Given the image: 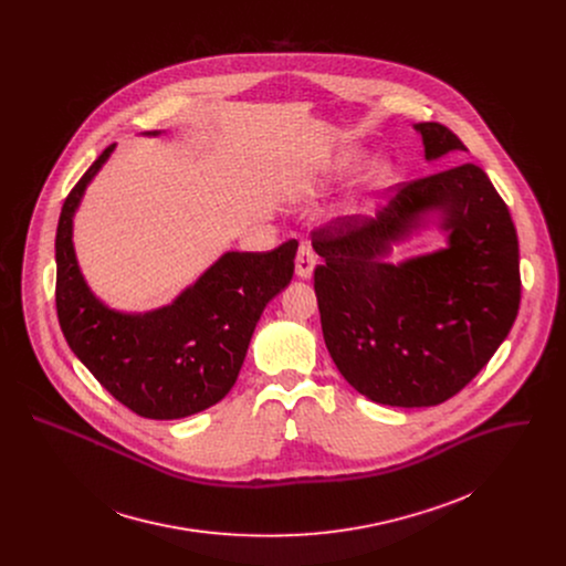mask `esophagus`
<instances>
[{
    "label": "esophagus",
    "mask_w": 566,
    "mask_h": 566,
    "mask_svg": "<svg viewBox=\"0 0 566 566\" xmlns=\"http://www.w3.org/2000/svg\"><path fill=\"white\" fill-rule=\"evenodd\" d=\"M316 263H318V256H316L312 243H301L298 254H296V276L305 279V281L312 279Z\"/></svg>",
    "instance_id": "esophagus-1"
}]
</instances>
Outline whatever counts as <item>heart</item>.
Returning <instances> with one entry per match:
<instances>
[{"label":"heart","instance_id":"heart-1","mask_svg":"<svg viewBox=\"0 0 566 566\" xmlns=\"http://www.w3.org/2000/svg\"><path fill=\"white\" fill-rule=\"evenodd\" d=\"M353 163H355L353 155H337V157H333V159L318 163V165L307 174V185H310V187H318V185H324V182H333V180L342 178V176L353 167ZM390 178H392V167H390V163L384 161V159H375V161L368 163V165L361 169V174H359V178H357V182H355V189H353L350 198L346 200L344 211H346L348 216H361V213L368 209L370 198H373L377 191H381L384 187H388Z\"/></svg>","mask_w":566,"mask_h":566}]
</instances>
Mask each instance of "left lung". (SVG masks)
<instances>
[{
  "label": "left lung",
  "instance_id": "obj_1",
  "mask_svg": "<svg viewBox=\"0 0 566 566\" xmlns=\"http://www.w3.org/2000/svg\"><path fill=\"white\" fill-rule=\"evenodd\" d=\"M424 159L467 146L442 124H413ZM392 191V189H390ZM429 221L440 251L389 261L397 242ZM324 344L366 399L431 407L484 368L518 314V240L484 169L464 163L401 187L375 220H335L312 235Z\"/></svg>",
  "mask_w": 566,
  "mask_h": 566
}]
</instances>
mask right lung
Here are the masks:
<instances>
[{
	"instance_id": "obj_1",
	"label": "right lung",
	"mask_w": 566,
	"mask_h": 566,
	"mask_svg": "<svg viewBox=\"0 0 566 566\" xmlns=\"http://www.w3.org/2000/svg\"><path fill=\"white\" fill-rule=\"evenodd\" d=\"M150 137L159 130L146 133ZM108 146L67 196L56 229V312L88 373L144 418L174 420L222 401L238 381L265 305L292 281L298 242L270 252H224L169 305L126 314L102 303L82 276L74 216Z\"/></svg>"
}]
</instances>
